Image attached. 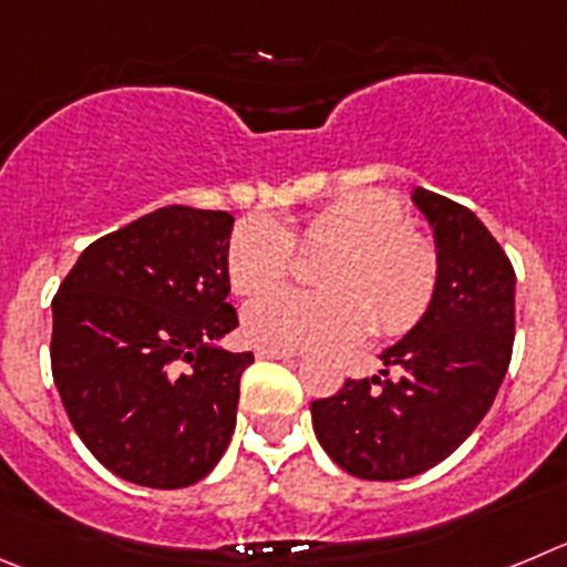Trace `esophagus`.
Listing matches in <instances>:
<instances>
[{"instance_id":"esophagus-1","label":"esophagus","mask_w":567,"mask_h":567,"mask_svg":"<svg viewBox=\"0 0 567 567\" xmlns=\"http://www.w3.org/2000/svg\"><path fill=\"white\" fill-rule=\"evenodd\" d=\"M259 361H288V358H296L293 349H274V347H257Z\"/></svg>"}]
</instances>
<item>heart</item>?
<instances>
[{
    "label": "heart",
    "instance_id": "obj_1",
    "mask_svg": "<svg viewBox=\"0 0 567 567\" xmlns=\"http://www.w3.org/2000/svg\"><path fill=\"white\" fill-rule=\"evenodd\" d=\"M301 251L330 248L319 266L324 290L282 288L243 310V330L259 347L336 349L374 327L383 338L414 330L436 301L442 259L409 220L403 200L355 189L285 229L251 215L231 229L226 277L243 296L282 282Z\"/></svg>",
    "mask_w": 567,
    "mask_h": 567
}]
</instances>
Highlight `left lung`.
I'll list each match as a JSON object with an SVG mask.
<instances>
[{
    "instance_id": "1",
    "label": "left lung",
    "mask_w": 567,
    "mask_h": 567,
    "mask_svg": "<svg viewBox=\"0 0 567 567\" xmlns=\"http://www.w3.org/2000/svg\"><path fill=\"white\" fill-rule=\"evenodd\" d=\"M414 200L436 235L442 282L431 313L380 355V378L347 380L310 405L327 456L349 475L400 481L431 470L475 431L515 341V268L467 206L431 189Z\"/></svg>"
}]
</instances>
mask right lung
Wrapping results in <instances>:
<instances>
[{"label": "right lung", "instance_id": "add662e5", "mask_svg": "<svg viewBox=\"0 0 567 567\" xmlns=\"http://www.w3.org/2000/svg\"><path fill=\"white\" fill-rule=\"evenodd\" d=\"M229 212L162 206L94 240L52 299V380L92 456L120 478L182 489L229 447L251 352L237 327Z\"/></svg>", "mask_w": 567, "mask_h": 567}]
</instances>
